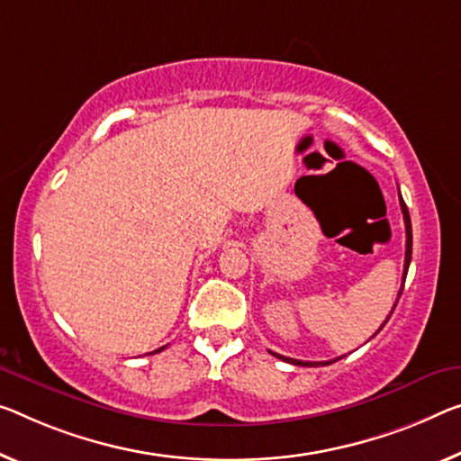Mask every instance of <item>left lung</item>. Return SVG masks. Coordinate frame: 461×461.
I'll return each mask as SVG.
<instances>
[{
	"label": "left lung",
	"instance_id": "8db88e82",
	"mask_svg": "<svg viewBox=\"0 0 461 461\" xmlns=\"http://www.w3.org/2000/svg\"><path fill=\"white\" fill-rule=\"evenodd\" d=\"M400 206H402V214H403V224H406V258H403V274H402V288H400V293H398V299L402 296V290H403V282H406V274H408V267H410V259H412V222H410V214H408V208H406V203H403V200H402V195H400ZM395 304H398V301H395ZM395 304L392 307V313H393V309H395ZM392 313L387 315V320L389 317H392ZM387 320L384 321V325L387 323ZM384 325H381V328H384ZM381 328L375 331V334H379L381 331ZM274 357H278V358H282V360H286V363H293V365H299V366H320V365H331L334 363V360H338V358H334V360H330V363H304V360H296V358H288V357H280V354H276V352H272Z\"/></svg>",
	"mask_w": 461,
	"mask_h": 461
}]
</instances>
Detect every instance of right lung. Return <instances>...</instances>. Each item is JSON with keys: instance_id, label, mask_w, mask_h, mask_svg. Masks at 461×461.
<instances>
[{"instance_id": "right-lung-1", "label": "right lung", "mask_w": 461, "mask_h": 461, "mask_svg": "<svg viewBox=\"0 0 461 461\" xmlns=\"http://www.w3.org/2000/svg\"><path fill=\"white\" fill-rule=\"evenodd\" d=\"M165 348H167V346H162V348H158V350H154V352H160V350H165ZM154 352H152V354H154Z\"/></svg>"}]
</instances>
